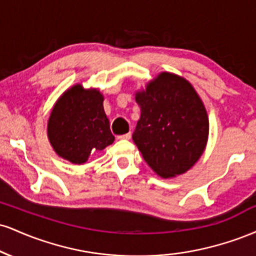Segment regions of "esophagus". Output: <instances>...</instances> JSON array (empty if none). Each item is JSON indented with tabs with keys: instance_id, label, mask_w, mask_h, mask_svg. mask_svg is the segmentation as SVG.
Returning <instances> with one entry per match:
<instances>
[{
	"instance_id": "34e87169",
	"label": "esophagus",
	"mask_w": 256,
	"mask_h": 256,
	"mask_svg": "<svg viewBox=\"0 0 256 256\" xmlns=\"http://www.w3.org/2000/svg\"><path fill=\"white\" fill-rule=\"evenodd\" d=\"M119 140H130L131 138V134L130 132H128V134H120V136H118Z\"/></svg>"
}]
</instances>
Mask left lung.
<instances>
[{"label":"left lung","instance_id":"1","mask_svg":"<svg viewBox=\"0 0 256 256\" xmlns=\"http://www.w3.org/2000/svg\"><path fill=\"white\" fill-rule=\"evenodd\" d=\"M136 101L140 118L132 140L146 162L164 178L186 172L208 137L207 113L192 84L164 72L137 94Z\"/></svg>","mask_w":256,"mask_h":256}]
</instances>
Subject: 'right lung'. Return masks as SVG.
<instances>
[{"label":"right lung","mask_w":256,"mask_h":256,"mask_svg":"<svg viewBox=\"0 0 256 256\" xmlns=\"http://www.w3.org/2000/svg\"><path fill=\"white\" fill-rule=\"evenodd\" d=\"M48 136L54 150L73 164H84L91 152L114 142L104 96L98 90L74 85L61 96L48 122Z\"/></svg>","instance_id":"1"}]
</instances>
